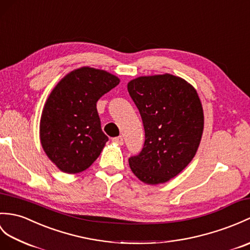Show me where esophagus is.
Here are the masks:
<instances>
[{"instance_id": "1", "label": "esophagus", "mask_w": 250, "mask_h": 250, "mask_svg": "<svg viewBox=\"0 0 250 250\" xmlns=\"http://www.w3.org/2000/svg\"><path fill=\"white\" fill-rule=\"evenodd\" d=\"M113 142L118 144V145H124V137L123 136H117L113 138Z\"/></svg>"}]
</instances>
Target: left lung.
Returning <instances> with one entry per match:
<instances>
[{
  "instance_id": "left-lung-1",
  "label": "left lung",
  "mask_w": 250,
  "mask_h": 250,
  "mask_svg": "<svg viewBox=\"0 0 250 250\" xmlns=\"http://www.w3.org/2000/svg\"><path fill=\"white\" fill-rule=\"evenodd\" d=\"M145 129L142 151L131 156L133 173L147 184L165 183L193 160L204 131L197 91L171 74L141 77L127 84Z\"/></svg>"
}]
</instances>
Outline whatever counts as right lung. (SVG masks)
Returning a JSON list of instances; mask_svg holds the SVG:
<instances>
[{
  "instance_id": "add662e5",
  "label": "right lung",
  "mask_w": 250,
  "mask_h": 250,
  "mask_svg": "<svg viewBox=\"0 0 250 250\" xmlns=\"http://www.w3.org/2000/svg\"><path fill=\"white\" fill-rule=\"evenodd\" d=\"M118 84L111 73L83 67L52 90L40 119V142L62 171H83L100 155L108 137L102 132L97 102Z\"/></svg>"
}]
</instances>
